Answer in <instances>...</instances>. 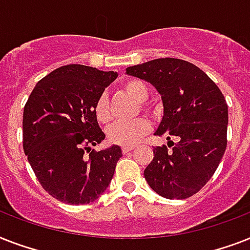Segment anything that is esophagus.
<instances>
[{
    "instance_id": "esophagus-1",
    "label": "esophagus",
    "mask_w": 250,
    "mask_h": 250,
    "mask_svg": "<svg viewBox=\"0 0 250 250\" xmlns=\"http://www.w3.org/2000/svg\"><path fill=\"white\" fill-rule=\"evenodd\" d=\"M132 149H135V146H133V145H128V146H123V148H122V152L128 153V152H131Z\"/></svg>"
}]
</instances>
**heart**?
I'll use <instances>...</instances> for the list:
<instances>
[{
	"label": "heart",
	"instance_id": "b5f03b06",
	"mask_svg": "<svg viewBox=\"0 0 250 250\" xmlns=\"http://www.w3.org/2000/svg\"><path fill=\"white\" fill-rule=\"evenodd\" d=\"M123 89L127 94H129L135 101L140 102L141 110H148L149 107L145 104V100L149 96V89L146 84L140 79H128L123 83ZM93 114L96 121L100 125H109L111 122V111H110L109 100L106 94H101L96 100L93 105ZM150 131V123L145 118H137L132 122L127 123H117L114 125L107 132L110 143L123 146L135 145L140 141L146 133Z\"/></svg>",
	"mask_w": 250,
	"mask_h": 250
}]
</instances>
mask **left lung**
Listing matches in <instances>:
<instances>
[{"mask_svg": "<svg viewBox=\"0 0 250 250\" xmlns=\"http://www.w3.org/2000/svg\"><path fill=\"white\" fill-rule=\"evenodd\" d=\"M128 75L156 86L164 102V118L156 131L166 145L153 149L154 157L144 176L165 198H188L209 182L227 146L229 106L217 84L190 62L158 58L125 70ZM176 137L178 143L170 141Z\"/></svg>", "mask_w": 250, "mask_h": 250, "instance_id": "1", "label": "left lung"}]
</instances>
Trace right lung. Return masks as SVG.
I'll return each mask as SVG.
<instances>
[{"label": "right lung", "instance_id": "add662e5", "mask_svg": "<svg viewBox=\"0 0 250 250\" xmlns=\"http://www.w3.org/2000/svg\"><path fill=\"white\" fill-rule=\"evenodd\" d=\"M117 76L83 64L62 66L42 78L25 102L23 149L42 188L61 202H93L113 179L122 149H92L105 139L93 105Z\"/></svg>", "mask_w": 250, "mask_h": 250}]
</instances>
